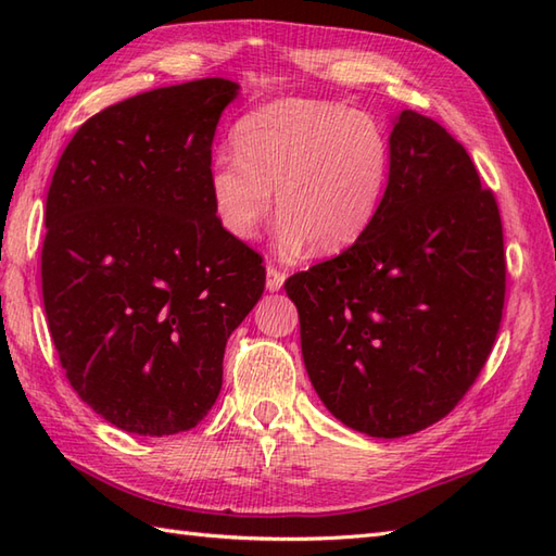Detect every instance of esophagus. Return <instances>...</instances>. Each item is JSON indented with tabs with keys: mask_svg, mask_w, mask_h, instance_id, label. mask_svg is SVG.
<instances>
[{
	"mask_svg": "<svg viewBox=\"0 0 556 556\" xmlns=\"http://www.w3.org/2000/svg\"><path fill=\"white\" fill-rule=\"evenodd\" d=\"M285 279H287L285 271L277 269L275 265H267V289L269 291H279L281 287H285Z\"/></svg>",
	"mask_w": 556,
	"mask_h": 556,
	"instance_id": "34e87169",
	"label": "esophagus"
}]
</instances>
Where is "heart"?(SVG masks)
I'll return each mask as SVG.
<instances>
[{"label":"heart","instance_id":"b5f03b06","mask_svg":"<svg viewBox=\"0 0 556 556\" xmlns=\"http://www.w3.org/2000/svg\"><path fill=\"white\" fill-rule=\"evenodd\" d=\"M236 155L210 169L212 210L229 236L253 241L277 188L279 243L332 255L361 241L382 210L392 150L370 114L339 102L289 98L233 128Z\"/></svg>","mask_w":556,"mask_h":556}]
</instances>
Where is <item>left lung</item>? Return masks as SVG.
Returning <instances> with one entry per match:
<instances>
[{
  "mask_svg": "<svg viewBox=\"0 0 556 556\" xmlns=\"http://www.w3.org/2000/svg\"><path fill=\"white\" fill-rule=\"evenodd\" d=\"M382 210L361 241L287 279L305 370L327 410L370 437L442 420L485 368L506 260L497 198L446 128L404 110Z\"/></svg>",
  "mask_w": 556,
  "mask_h": 556,
  "instance_id": "obj_1",
  "label": "left lung"
}]
</instances>
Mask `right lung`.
<instances>
[{
	"label": "right lung",
	"instance_id": "1",
	"mask_svg": "<svg viewBox=\"0 0 556 556\" xmlns=\"http://www.w3.org/2000/svg\"><path fill=\"white\" fill-rule=\"evenodd\" d=\"M239 86L140 92L83 124L45 207L42 301L66 380L119 430H191L227 339L265 291L263 255L219 224L212 138Z\"/></svg>",
	"mask_w": 556,
	"mask_h": 556
}]
</instances>
